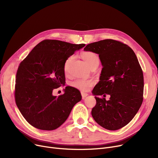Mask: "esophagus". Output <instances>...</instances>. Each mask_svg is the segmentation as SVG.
<instances>
[{"label":"esophagus","mask_w":158,"mask_h":158,"mask_svg":"<svg viewBox=\"0 0 158 158\" xmlns=\"http://www.w3.org/2000/svg\"><path fill=\"white\" fill-rule=\"evenodd\" d=\"M81 95H82V98H85V97H86L88 95V94H86V93L81 92Z\"/></svg>","instance_id":"34e87169"}]
</instances>
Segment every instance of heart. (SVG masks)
<instances>
[{
  "mask_svg": "<svg viewBox=\"0 0 158 158\" xmlns=\"http://www.w3.org/2000/svg\"><path fill=\"white\" fill-rule=\"evenodd\" d=\"M81 56L86 64L89 68L93 66H98L99 62H100V59H99L98 56L94 52L87 51L82 52L81 54ZM73 58L74 56L72 55L66 60L64 64V70L66 73L68 72L70 63L73 60ZM93 85L94 81L90 79H77L72 82V86L80 90L85 91V92L89 90V88L93 86Z\"/></svg>",
  "mask_w": 158,
  "mask_h": 158,
  "instance_id": "obj_1",
  "label": "heart"
}]
</instances>
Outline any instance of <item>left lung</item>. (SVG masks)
I'll use <instances>...</instances> for the list:
<instances>
[{"label": "left lung", "mask_w": 158, "mask_h": 158, "mask_svg": "<svg viewBox=\"0 0 158 158\" xmlns=\"http://www.w3.org/2000/svg\"><path fill=\"white\" fill-rule=\"evenodd\" d=\"M84 51L98 54L103 67L92 91L97 101L92 117L107 130L121 129L134 118L143 102V75L137 57L128 45L111 39L89 44ZM106 94L110 95L109 101L98 97Z\"/></svg>", "instance_id": "1"}]
</instances>
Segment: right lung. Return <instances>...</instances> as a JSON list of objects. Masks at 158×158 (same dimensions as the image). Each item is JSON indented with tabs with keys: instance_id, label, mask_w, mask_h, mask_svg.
Returning <instances> with one entry per match:
<instances>
[{
	"instance_id": "right-lung-1",
	"label": "right lung",
	"mask_w": 158,
	"mask_h": 158,
	"mask_svg": "<svg viewBox=\"0 0 158 158\" xmlns=\"http://www.w3.org/2000/svg\"><path fill=\"white\" fill-rule=\"evenodd\" d=\"M85 45L45 40L20 63L16 75L15 102L33 127L45 131L58 128L81 101L79 91L72 86H66L64 94L59 97L52 92L65 85L66 60Z\"/></svg>"
}]
</instances>
